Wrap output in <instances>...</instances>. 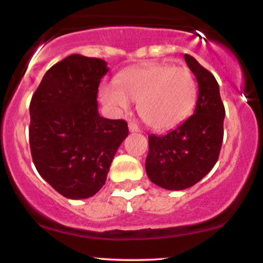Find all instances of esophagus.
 Returning a JSON list of instances; mask_svg holds the SVG:
<instances>
[{
    "mask_svg": "<svg viewBox=\"0 0 263 263\" xmlns=\"http://www.w3.org/2000/svg\"><path fill=\"white\" fill-rule=\"evenodd\" d=\"M128 129H129V132H140V127H138L137 123L134 121L128 123Z\"/></svg>",
    "mask_w": 263,
    "mask_h": 263,
    "instance_id": "1",
    "label": "esophagus"
}]
</instances>
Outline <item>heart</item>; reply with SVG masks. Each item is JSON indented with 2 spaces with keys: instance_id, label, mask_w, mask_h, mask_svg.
Masks as SVG:
<instances>
[{
  "instance_id": "1",
  "label": "heart",
  "mask_w": 263,
  "mask_h": 263,
  "mask_svg": "<svg viewBox=\"0 0 263 263\" xmlns=\"http://www.w3.org/2000/svg\"><path fill=\"white\" fill-rule=\"evenodd\" d=\"M104 105L114 112L127 111L131 100L151 128H174L186 119L197 100V83L189 69L167 63H153L121 74L117 84H104Z\"/></svg>"
}]
</instances>
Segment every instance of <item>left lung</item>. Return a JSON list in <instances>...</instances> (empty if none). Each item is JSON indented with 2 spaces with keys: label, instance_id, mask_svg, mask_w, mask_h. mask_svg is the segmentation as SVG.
Wrapping results in <instances>:
<instances>
[{
  "label": "left lung",
  "instance_id": "obj_1",
  "mask_svg": "<svg viewBox=\"0 0 263 263\" xmlns=\"http://www.w3.org/2000/svg\"><path fill=\"white\" fill-rule=\"evenodd\" d=\"M186 65L197 78L194 114L165 135L148 136L146 173L152 183L167 190H183L201 180L219 158L224 137L225 108L214 75L192 55Z\"/></svg>",
  "mask_w": 263,
  "mask_h": 263
}]
</instances>
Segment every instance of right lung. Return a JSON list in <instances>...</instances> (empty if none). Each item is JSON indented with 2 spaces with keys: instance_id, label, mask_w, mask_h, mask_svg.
<instances>
[{
  "instance_id": "obj_1",
  "label": "right lung",
  "mask_w": 263,
  "mask_h": 263,
  "mask_svg": "<svg viewBox=\"0 0 263 263\" xmlns=\"http://www.w3.org/2000/svg\"><path fill=\"white\" fill-rule=\"evenodd\" d=\"M107 63L80 54L53 65L33 93L29 146L38 173L69 199L95 195L106 182L127 122L98 110V89Z\"/></svg>"
}]
</instances>
